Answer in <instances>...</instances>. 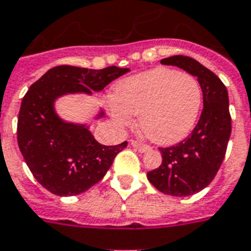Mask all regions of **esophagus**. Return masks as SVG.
I'll use <instances>...</instances> for the list:
<instances>
[{
    "label": "esophagus",
    "mask_w": 251,
    "mask_h": 251,
    "mask_svg": "<svg viewBox=\"0 0 251 251\" xmlns=\"http://www.w3.org/2000/svg\"><path fill=\"white\" fill-rule=\"evenodd\" d=\"M131 146L135 147L137 150L141 151V152H147V151L151 150V147L149 145H145V143L139 142V141H135V139H131Z\"/></svg>",
    "instance_id": "1"
}]
</instances>
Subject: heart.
Returning <instances> with one entry per match:
<instances>
[{
	"instance_id": "obj_1",
	"label": "heart",
	"mask_w": 251,
	"mask_h": 251,
	"mask_svg": "<svg viewBox=\"0 0 251 251\" xmlns=\"http://www.w3.org/2000/svg\"><path fill=\"white\" fill-rule=\"evenodd\" d=\"M110 116L120 126L139 116V129L158 145H174L198 122L202 91L194 75L171 68H154L120 81L114 88Z\"/></svg>"
}]
</instances>
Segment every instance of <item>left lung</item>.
Returning <instances> with one entry per match:
<instances>
[{"instance_id": "1", "label": "left lung", "mask_w": 251, "mask_h": 251, "mask_svg": "<svg viewBox=\"0 0 251 251\" xmlns=\"http://www.w3.org/2000/svg\"><path fill=\"white\" fill-rule=\"evenodd\" d=\"M160 63L196 76L201 85L204 106L189 137L174 146L159 147L162 163L147 172V179L163 194L189 196L209 185L225 158L232 133L229 97L223 81L192 57L174 55Z\"/></svg>"}]
</instances>
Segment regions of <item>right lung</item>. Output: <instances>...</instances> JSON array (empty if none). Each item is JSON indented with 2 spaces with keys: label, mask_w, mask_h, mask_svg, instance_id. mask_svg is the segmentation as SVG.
I'll use <instances>...</instances> for the list:
<instances>
[{
  "label": "right lung",
  "mask_w": 251,
  "mask_h": 251,
  "mask_svg": "<svg viewBox=\"0 0 251 251\" xmlns=\"http://www.w3.org/2000/svg\"><path fill=\"white\" fill-rule=\"evenodd\" d=\"M116 66L88 70L57 66L47 71L25 95L18 114L17 141L36 180L57 196L85 192L105 176L120 151L127 146H104L87 126L67 124L57 117L53 101L66 93L102 91L129 72ZM104 112L99 117H102Z\"/></svg>",
  "instance_id": "add662e5"
}]
</instances>
